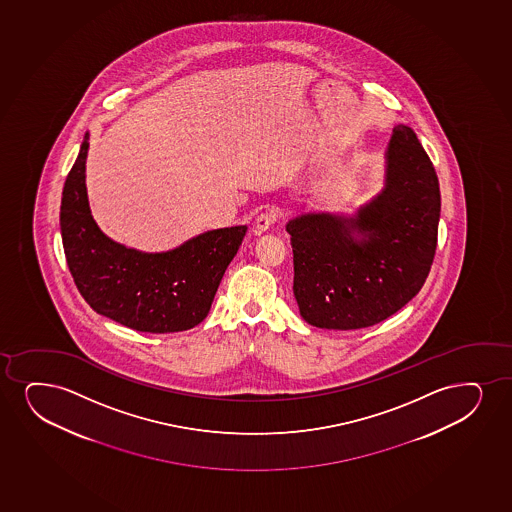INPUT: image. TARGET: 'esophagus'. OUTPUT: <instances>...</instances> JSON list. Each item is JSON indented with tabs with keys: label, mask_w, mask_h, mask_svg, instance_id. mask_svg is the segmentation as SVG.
<instances>
[{
	"label": "esophagus",
	"mask_w": 512,
	"mask_h": 512,
	"mask_svg": "<svg viewBox=\"0 0 512 512\" xmlns=\"http://www.w3.org/2000/svg\"><path fill=\"white\" fill-rule=\"evenodd\" d=\"M276 222H278V212H276V210L267 209L255 219V229H257L259 233H262V231H267L271 226H274Z\"/></svg>",
	"instance_id": "34e87169"
}]
</instances>
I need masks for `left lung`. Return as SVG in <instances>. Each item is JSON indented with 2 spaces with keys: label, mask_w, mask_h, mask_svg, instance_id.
Returning <instances> with one entry per match:
<instances>
[{
  "label": "left lung",
  "mask_w": 512,
  "mask_h": 512,
  "mask_svg": "<svg viewBox=\"0 0 512 512\" xmlns=\"http://www.w3.org/2000/svg\"><path fill=\"white\" fill-rule=\"evenodd\" d=\"M440 207L435 167L400 124L381 195L350 219L307 214L288 222L300 316L316 328H369L411 302L435 259Z\"/></svg>",
  "instance_id": "1"
}]
</instances>
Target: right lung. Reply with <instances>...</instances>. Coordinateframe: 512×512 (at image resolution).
Instances as JSON below:
<instances>
[{
	"instance_id": "add662e5",
	"label": "right lung",
	"mask_w": 512,
	"mask_h": 512,
	"mask_svg": "<svg viewBox=\"0 0 512 512\" xmlns=\"http://www.w3.org/2000/svg\"><path fill=\"white\" fill-rule=\"evenodd\" d=\"M88 134L65 179L60 231L77 290L101 316L145 333H176L207 317L247 226L215 229L165 253L126 248L101 233L84 184Z\"/></svg>"
}]
</instances>
